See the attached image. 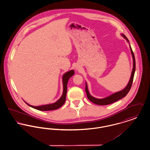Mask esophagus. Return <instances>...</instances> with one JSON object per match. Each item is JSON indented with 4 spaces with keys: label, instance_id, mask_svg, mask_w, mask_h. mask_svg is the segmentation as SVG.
I'll use <instances>...</instances> for the list:
<instances>
[{
    "label": "esophagus",
    "instance_id": "34e87169",
    "mask_svg": "<svg viewBox=\"0 0 150 150\" xmlns=\"http://www.w3.org/2000/svg\"><path fill=\"white\" fill-rule=\"evenodd\" d=\"M78 69V67H77V68H76V69Z\"/></svg>",
    "mask_w": 150,
    "mask_h": 150
}]
</instances>
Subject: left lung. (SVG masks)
<instances>
[{
	"instance_id": "left-lung-1",
	"label": "left lung",
	"mask_w": 150,
	"mask_h": 150,
	"mask_svg": "<svg viewBox=\"0 0 150 150\" xmlns=\"http://www.w3.org/2000/svg\"><path fill=\"white\" fill-rule=\"evenodd\" d=\"M122 35L128 42H129L128 39L126 37V36L124 35V34H122ZM130 50H131L132 55V57H133V70H132V72L131 77H130V80L129 81L128 85L123 90H122L121 91H119L118 92L114 93V94H113L107 97L106 98H103V99H97V98H96L93 97L89 94V91L88 90L87 84L86 83V93L88 98L90 100L91 102H92L93 103L96 104V105H107L114 103L115 102L117 101L118 100H120L121 98H124L128 93L129 91L130 90V88L132 87V84H133L134 75V73H135V71H136V60H135V57H134V53H133V50H132V48L130 47Z\"/></svg>"
}]
</instances>
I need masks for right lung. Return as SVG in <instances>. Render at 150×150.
<instances>
[{
  "mask_svg": "<svg viewBox=\"0 0 150 150\" xmlns=\"http://www.w3.org/2000/svg\"><path fill=\"white\" fill-rule=\"evenodd\" d=\"M74 74V71L71 70L67 72L63 75L62 80H63V86H64V91H63V94L61 96V97L56 102L52 104H49V105H42L40 106H33L26 102H25L29 106L33 107L35 109L38 110L39 111H50V110H54L57 108L61 107L65 102L66 100V96L67 93V83L69 80V79Z\"/></svg>",
  "mask_w": 150,
  "mask_h": 150,
  "instance_id": "1",
  "label": "right lung"
}]
</instances>
